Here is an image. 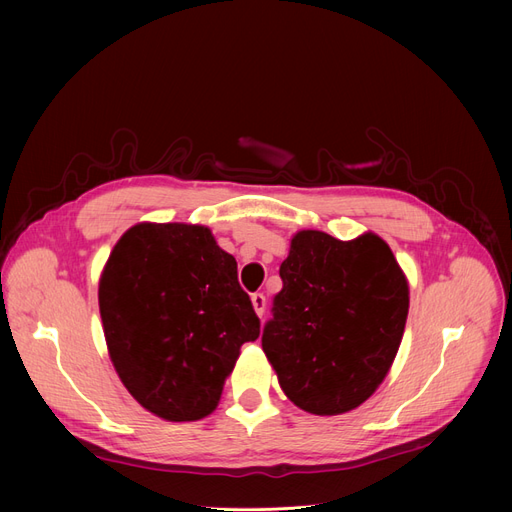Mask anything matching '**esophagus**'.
<instances>
[{"instance_id": "1", "label": "esophagus", "mask_w": 512, "mask_h": 512, "mask_svg": "<svg viewBox=\"0 0 512 512\" xmlns=\"http://www.w3.org/2000/svg\"><path fill=\"white\" fill-rule=\"evenodd\" d=\"M251 301H253V309H255V313H257L259 317H263V313H265V307H267V299H265V294H263V292H255L253 297H251Z\"/></svg>"}]
</instances>
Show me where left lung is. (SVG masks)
<instances>
[{"instance_id":"obj_1","label":"left lung","mask_w":512,"mask_h":512,"mask_svg":"<svg viewBox=\"0 0 512 512\" xmlns=\"http://www.w3.org/2000/svg\"><path fill=\"white\" fill-rule=\"evenodd\" d=\"M280 278L261 346L284 394L313 415L357 409L384 382L407 324L409 284L390 247L371 232L344 242L303 230Z\"/></svg>"}]
</instances>
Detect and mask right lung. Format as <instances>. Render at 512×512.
Masks as SVG:
<instances>
[{
    "mask_svg": "<svg viewBox=\"0 0 512 512\" xmlns=\"http://www.w3.org/2000/svg\"><path fill=\"white\" fill-rule=\"evenodd\" d=\"M99 311L122 384L168 421L218 407L240 346L259 338L236 261L203 226H132L105 263Z\"/></svg>",
    "mask_w": 512,
    "mask_h": 512,
    "instance_id": "1",
    "label": "right lung"
}]
</instances>
